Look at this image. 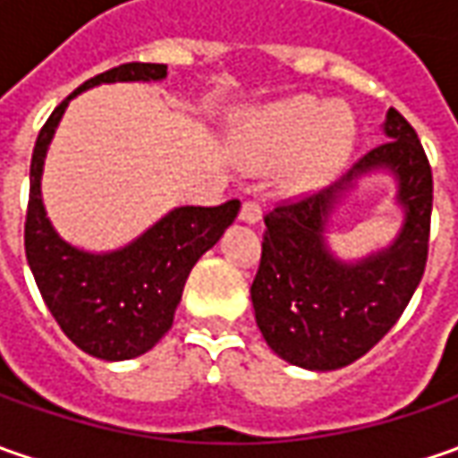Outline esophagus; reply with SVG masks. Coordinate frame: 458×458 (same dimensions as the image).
Returning a JSON list of instances; mask_svg holds the SVG:
<instances>
[{"label": "esophagus", "instance_id": "esophagus-1", "mask_svg": "<svg viewBox=\"0 0 458 458\" xmlns=\"http://www.w3.org/2000/svg\"><path fill=\"white\" fill-rule=\"evenodd\" d=\"M239 219L247 221V224H257V221L262 219V208H259V203L255 201L242 203V208H239Z\"/></svg>", "mask_w": 458, "mask_h": 458}]
</instances>
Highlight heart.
Returning <instances> with one entry per match:
<instances>
[{"label": "heart", "instance_id": "obj_1", "mask_svg": "<svg viewBox=\"0 0 458 458\" xmlns=\"http://www.w3.org/2000/svg\"><path fill=\"white\" fill-rule=\"evenodd\" d=\"M354 114L344 104L310 97L275 101L255 109L239 124V163L250 170H280V185L303 193L324 185L349 157L354 145Z\"/></svg>", "mask_w": 458, "mask_h": 458}]
</instances>
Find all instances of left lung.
<instances>
[{"label":"left lung","instance_id":"1","mask_svg":"<svg viewBox=\"0 0 458 458\" xmlns=\"http://www.w3.org/2000/svg\"><path fill=\"white\" fill-rule=\"evenodd\" d=\"M387 142L360 157L342 181L265 216L262 257L252 283L255 318L280 360L303 369L346 367L395 326L428 259L433 175L408 119H385ZM390 169L406 214L396 242L357 263H342L325 244V224L361 174Z\"/></svg>","mask_w":458,"mask_h":458}]
</instances>
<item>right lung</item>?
Here are the masks:
<instances>
[{
	"label": "right lung",
	"mask_w": 458,
	"mask_h": 458,
	"mask_svg": "<svg viewBox=\"0 0 458 458\" xmlns=\"http://www.w3.org/2000/svg\"><path fill=\"white\" fill-rule=\"evenodd\" d=\"M163 63H124L79 86L55 106L38 134L30 163L25 255L45 306L81 352L122 361L150 352L173 326L183 285L199 257L237 219L239 201L181 206L114 252H83L58 237L40 196L45 152L68 101L98 83L163 81Z\"/></svg>",
	"instance_id": "right-lung-1"
}]
</instances>
